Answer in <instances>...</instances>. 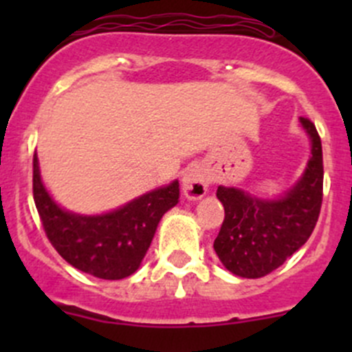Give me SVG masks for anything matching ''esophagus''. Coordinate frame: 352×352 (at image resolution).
I'll return each mask as SVG.
<instances>
[{
	"label": "esophagus",
	"instance_id": "obj_1",
	"mask_svg": "<svg viewBox=\"0 0 352 352\" xmlns=\"http://www.w3.org/2000/svg\"><path fill=\"white\" fill-rule=\"evenodd\" d=\"M208 179L201 166L194 165L184 172L182 175V192L190 201H197L208 192Z\"/></svg>",
	"mask_w": 352,
	"mask_h": 352
}]
</instances>
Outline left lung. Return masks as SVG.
<instances>
[{
    "instance_id": "obj_1",
    "label": "left lung",
    "mask_w": 352,
    "mask_h": 352,
    "mask_svg": "<svg viewBox=\"0 0 352 352\" xmlns=\"http://www.w3.org/2000/svg\"><path fill=\"white\" fill-rule=\"evenodd\" d=\"M301 126L311 141L303 177L283 197L264 201L235 187L219 186L216 196L225 219L214 250L226 269L240 278L257 279L276 271L307 243L318 221L324 197V158L317 127L307 117Z\"/></svg>"
}]
</instances>
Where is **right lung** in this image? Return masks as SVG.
<instances>
[{
    "label": "right lung",
    "instance_id": "obj_1",
    "mask_svg": "<svg viewBox=\"0 0 352 352\" xmlns=\"http://www.w3.org/2000/svg\"><path fill=\"white\" fill-rule=\"evenodd\" d=\"M179 182L173 180L107 214H74L49 196L34 153V201L45 235L67 264L95 278L113 281L134 274L160 219L179 202Z\"/></svg>",
    "mask_w": 352,
    "mask_h": 352
}]
</instances>
